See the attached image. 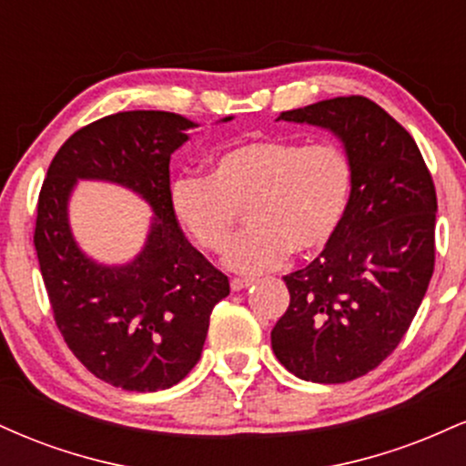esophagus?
Masks as SVG:
<instances>
[{"mask_svg": "<svg viewBox=\"0 0 466 466\" xmlns=\"http://www.w3.org/2000/svg\"><path fill=\"white\" fill-rule=\"evenodd\" d=\"M249 285H254V278H232V280H229L232 291H240V289H248Z\"/></svg>", "mask_w": 466, "mask_h": 466, "instance_id": "34e87169", "label": "esophagus"}]
</instances>
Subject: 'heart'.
I'll return each mask as SVG.
<instances>
[{
    "label": "heart",
    "mask_w": 466,
    "mask_h": 466,
    "mask_svg": "<svg viewBox=\"0 0 466 466\" xmlns=\"http://www.w3.org/2000/svg\"><path fill=\"white\" fill-rule=\"evenodd\" d=\"M352 166L330 144L251 137L212 162L210 175L173 186V208L201 249L223 254L245 212L249 228L228 254L240 274L274 269L287 251L311 256L335 237L349 208Z\"/></svg>",
    "instance_id": "obj_1"
}]
</instances>
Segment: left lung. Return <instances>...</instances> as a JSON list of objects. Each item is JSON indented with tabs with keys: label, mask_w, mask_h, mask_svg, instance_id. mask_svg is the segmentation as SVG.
<instances>
[{
	"label": "left lung",
	"mask_w": 466,
	"mask_h": 466,
	"mask_svg": "<svg viewBox=\"0 0 466 466\" xmlns=\"http://www.w3.org/2000/svg\"><path fill=\"white\" fill-rule=\"evenodd\" d=\"M278 120L330 129L352 166L335 237L285 276L289 307L271 330L278 361L304 381L346 383L392 355L436 260V188L414 137L372 100L341 96Z\"/></svg>",
	"instance_id": "8db88e82"
}]
</instances>
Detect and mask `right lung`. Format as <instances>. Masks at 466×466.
<instances>
[{
  "instance_id": "add662e5",
  "label": "right lung",
  "mask_w": 466,
  "mask_h": 466,
  "mask_svg": "<svg viewBox=\"0 0 466 466\" xmlns=\"http://www.w3.org/2000/svg\"><path fill=\"white\" fill-rule=\"evenodd\" d=\"M192 127L170 111L100 117L58 148L36 203L35 249L58 330L89 372L131 392L166 390L195 368L212 309L229 293L175 218L168 164ZM76 178L116 180L152 203V234L133 264L103 268L73 243L66 199Z\"/></svg>"
}]
</instances>
